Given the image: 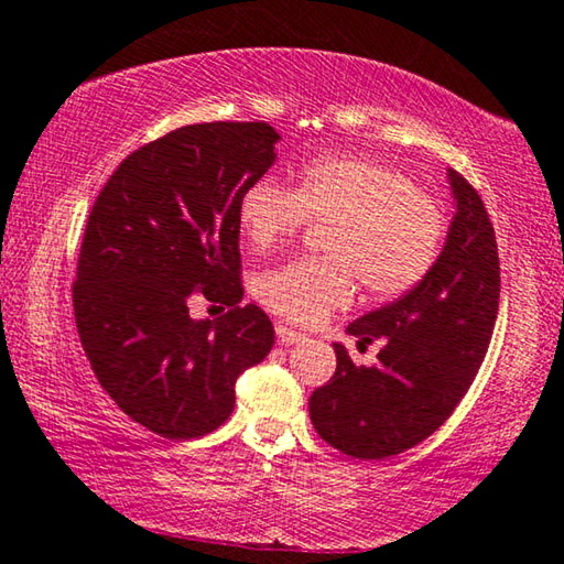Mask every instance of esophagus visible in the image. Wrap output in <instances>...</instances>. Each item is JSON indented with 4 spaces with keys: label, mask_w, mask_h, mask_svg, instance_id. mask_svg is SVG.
I'll use <instances>...</instances> for the list:
<instances>
[{
    "label": "esophagus",
    "mask_w": 564,
    "mask_h": 564,
    "mask_svg": "<svg viewBox=\"0 0 564 564\" xmlns=\"http://www.w3.org/2000/svg\"><path fill=\"white\" fill-rule=\"evenodd\" d=\"M275 336H279V340L283 343V346H293V343H299V340H303L305 336L303 333H299V330H293V328H289V326H275Z\"/></svg>",
    "instance_id": "obj_1"
}]
</instances>
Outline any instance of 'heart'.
I'll list each match as a JSON object with an SVG mask.
<instances>
[{"instance_id": "heart-1", "label": "heart", "mask_w": 564, "mask_h": 564, "mask_svg": "<svg viewBox=\"0 0 564 564\" xmlns=\"http://www.w3.org/2000/svg\"><path fill=\"white\" fill-rule=\"evenodd\" d=\"M328 224L321 259H299L259 275L256 295L285 321L313 326L352 301H393L427 279L441 259L447 216L441 198L405 171L362 156L321 159L293 188L253 181L238 202V226L256 251Z\"/></svg>"}]
</instances>
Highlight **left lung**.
Returning a JSON list of instances; mask_svg holds the SVG:
<instances>
[{
    "mask_svg": "<svg viewBox=\"0 0 564 564\" xmlns=\"http://www.w3.org/2000/svg\"><path fill=\"white\" fill-rule=\"evenodd\" d=\"M457 214L435 269L413 291L348 326L358 348L380 340L376 366L336 343V373L313 390L311 420L336 451L383 460L433 435L480 370L500 303L495 228L470 181L451 171Z\"/></svg>",
    "mask_w": 564,
    "mask_h": 564,
    "instance_id": "obj_1",
    "label": "left lung"
}]
</instances>
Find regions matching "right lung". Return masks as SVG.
<instances>
[{
    "label": "right lung",
    "mask_w": 564,
    "mask_h": 564,
    "mask_svg": "<svg viewBox=\"0 0 564 564\" xmlns=\"http://www.w3.org/2000/svg\"><path fill=\"white\" fill-rule=\"evenodd\" d=\"M279 139L265 121L181 127L131 151L91 206L72 285L82 348L113 403L169 441L216 431L273 346L269 316L241 305L238 202ZM194 297L227 313L194 322Z\"/></svg>",
    "instance_id": "right-lung-1"
}]
</instances>
